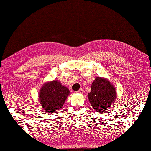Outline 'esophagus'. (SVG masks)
<instances>
[{"label": "esophagus", "mask_w": 151, "mask_h": 151, "mask_svg": "<svg viewBox=\"0 0 151 151\" xmlns=\"http://www.w3.org/2000/svg\"><path fill=\"white\" fill-rule=\"evenodd\" d=\"M77 93H79V94H83V93H84V90H83V89H81L78 90V91H77Z\"/></svg>", "instance_id": "esophagus-1"}]
</instances>
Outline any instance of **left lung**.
Segmentation results:
<instances>
[{
    "mask_svg": "<svg viewBox=\"0 0 151 151\" xmlns=\"http://www.w3.org/2000/svg\"><path fill=\"white\" fill-rule=\"evenodd\" d=\"M115 87L106 78H96L93 82L88 98L91 106L96 112L107 111L116 99Z\"/></svg>",
    "mask_w": 151,
    "mask_h": 151,
    "instance_id": "1",
    "label": "left lung"
}]
</instances>
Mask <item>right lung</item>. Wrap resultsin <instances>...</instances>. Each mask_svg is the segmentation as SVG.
Instances as JSON below:
<instances>
[{
  "instance_id": "obj_1",
  "label": "right lung",
  "mask_w": 151,
  "mask_h": 151,
  "mask_svg": "<svg viewBox=\"0 0 151 151\" xmlns=\"http://www.w3.org/2000/svg\"><path fill=\"white\" fill-rule=\"evenodd\" d=\"M69 94L68 87L62 85L58 80L47 82L39 91V102L42 109L47 112L58 113L61 110Z\"/></svg>"
}]
</instances>
